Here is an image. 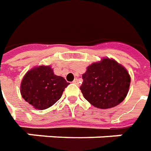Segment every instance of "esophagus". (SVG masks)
<instances>
[{"label":"esophagus","mask_w":151,"mask_h":151,"mask_svg":"<svg viewBox=\"0 0 151 151\" xmlns=\"http://www.w3.org/2000/svg\"><path fill=\"white\" fill-rule=\"evenodd\" d=\"M73 83H75V84H78V78H76V79H74V80L73 81Z\"/></svg>","instance_id":"1"}]
</instances>
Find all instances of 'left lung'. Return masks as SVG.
I'll return each instance as SVG.
<instances>
[{
	"label": "left lung",
	"instance_id": "obj_1",
	"mask_svg": "<svg viewBox=\"0 0 151 151\" xmlns=\"http://www.w3.org/2000/svg\"><path fill=\"white\" fill-rule=\"evenodd\" d=\"M81 92L88 101L99 109H109L119 104L127 95L130 77L116 61L104 58L88 67L83 74Z\"/></svg>",
	"mask_w": 151,
	"mask_h": 151
}]
</instances>
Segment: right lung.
<instances>
[{"label": "right lung", "instance_id": "obj_1", "mask_svg": "<svg viewBox=\"0 0 151 151\" xmlns=\"http://www.w3.org/2000/svg\"><path fill=\"white\" fill-rule=\"evenodd\" d=\"M69 83L55 75L49 66H40L28 71L21 84V93L37 109H46L59 99Z\"/></svg>", "mask_w": 151, "mask_h": 151}]
</instances>
